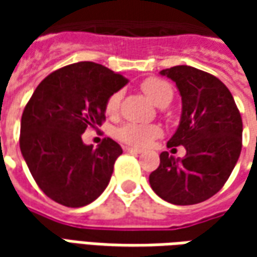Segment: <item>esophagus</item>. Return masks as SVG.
Wrapping results in <instances>:
<instances>
[{"mask_svg": "<svg viewBox=\"0 0 257 257\" xmlns=\"http://www.w3.org/2000/svg\"><path fill=\"white\" fill-rule=\"evenodd\" d=\"M125 152H128V153H134V154L143 153L142 150H139V149H134V147H125Z\"/></svg>", "mask_w": 257, "mask_h": 257, "instance_id": "1", "label": "esophagus"}]
</instances>
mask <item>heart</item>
<instances>
[{
  "mask_svg": "<svg viewBox=\"0 0 257 257\" xmlns=\"http://www.w3.org/2000/svg\"><path fill=\"white\" fill-rule=\"evenodd\" d=\"M142 90L144 94L157 105L166 107L167 104L172 101L173 98V88L163 78L159 77H149L143 80L142 83ZM121 100V94L114 93L108 97L105 103V111L107 114L113 115L117 113L118 105ZM160 128L157 125H146V124H134L127 123L118 127L115 130V137L125 144L136 146V147H146L160 136Z\"/></svg>",
  "mask_w": 257,
  "mask_h": 257,
  "instance_id": "1",
  "label": "heart"
}]
</instances>
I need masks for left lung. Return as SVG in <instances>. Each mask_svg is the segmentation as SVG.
<instances>
[{"instance_id": "8db88e82", "label": "left lung", "mask_w": 257, "mask_h": 257, "mask_svg": "<svg viewBox=\"0 0 257 257\" xmlns=\"http://www.w3.org/2000/svg\"><path fill=\"white\" fill-rule=\"evenodd\" d=\"M160 74L172 78L182 95L180 124L167 147L184 146L186 157L163 152L149 182L166 202L202 203L222 189L237 163L242 117L232 93L217 77L190 65H176Z\"/></svg>"}]
</instances>
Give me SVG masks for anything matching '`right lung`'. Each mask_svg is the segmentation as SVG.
<instances>
[{
  "mask_svg": "<svg viewBox=\"0 0 257 257\" xmlns=\"http://www.w3.org/2000/svg\"><path fill=\"white\" fill-rule=\"evenodd\" d=\"M125 84L110 68L81 61L55 70L35 88L21 117L20 149L51 200L83 207L107 187L123 149L110 137L93 149L81 134L103 124L108 97Z\"/></svg>",
  "mask_w": 257,
  "mask_h": 257,
  "instance_id": "add662e5",
  "label": "right lung"
}]
</instances>
